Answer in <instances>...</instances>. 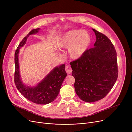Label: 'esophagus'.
Listing matches in <instances>:
<instances>
[{"label": "esophagus", "instance_id": "obj_1", "mask_svg": "<svg viewBox=\"0 0 132 132\" xmlns=\"http://www.w3.org/2000/svg\"><path fill=\"white\" fill-rule=\"evenodd\" d=\"M65 70H66V72L67 74H71L72 73V68L70 65H67L66 66Z\"/></svg>", "mask_w": 132, "mask_h": 132}]
</instances>
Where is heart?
<instances>
[{
    "label": "heart",
    "mask_w": 132,
    "mask_h": 132,
    "mask_svg": "<svg viewBox=\"0 0 132 132\" xmlns=\"http://www.w3.org/2000/svg\"><path fill=\"white\" fill-rule=\"evenodd\" d=\"M91 41V36L88 31L73 29L62 35L58 40L57 46L61 49L68 48L70 57L78 59L86 52Z\"/></svg>",
    "instance_id": "heart-1"
}]
</instances>
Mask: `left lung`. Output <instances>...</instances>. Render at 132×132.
Listing matches in <instances>:
<instances>
[{"instance_id":"obj_1","label":"left lung","mask_w":132,"mask_h":132,"mask_svg":"<svg viewBox=\"0 0 132 132\" xmlns=\"http://www.w3.org/2000/svg\"><path fill=\"white\" fill-rule=\"evenodd\" d=\"M93 30L96 36L94 47L70 63L75 92L81 100L88 103L105 97L115 84L118 74L113 45L105 35Z\"/></svg>"}]
</instances>
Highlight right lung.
<instances>
[{
	"mask_svg": "<svg viewBox=\"0 0 132 132\" xmlns=\"http://www.w3.org/2000/svg\"><path fill=\"white\" fill-rule=\"evenodd\" d=\"M40 28L32 30L21 42L15 52L14 82L16 88L26 98L38 104H47L53 102L58 95L67 73L65 65L54 67L43 79L35 86H28L23 84L21 78L19 54L20 49L26 43L28 37L38 33Z\"/></svg>",
	"mask_w": 132,
	"mask_h": 132,
	"instance_id": "obj_1",
	"label": "right lung"
}]
</instances>
